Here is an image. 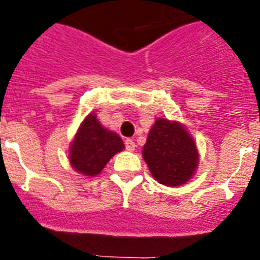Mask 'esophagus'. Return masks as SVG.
Here are the masks:
<instances>
[{
    "instance_id": "34e87169",
    "label": "esophagus",
    "mask_w": 260,
    "mask_h": 260,
    "mask_svg": "<svg viewBox=\"0 0 260 260\" xmlns=\"http://www.w3.org/2000/svg\"><path fill=\"white\" fill-rule=\"evenodd\" d=\"M135 147H136V144H135V142L132 140V139H126L125 140V148L128 151H134Z\"/></svg>"
}]
</instances>
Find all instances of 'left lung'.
<instances>
[{"label": "left lung", "instance_id": "left-lung-1", "mask_svg": "<svg viewBox=\"0 0 260 260\" xmlns=\"http://www.w3.org/2000/svg\"><path fill=\"white\" fill-rule=\"evenodd\" d=\"M143 159L152 177L165 186L185 185L197 171V144L179 121L158 117L143 147Z\"/></svg>", "mask_w": 260, "mask_h": 260}]
</instances>
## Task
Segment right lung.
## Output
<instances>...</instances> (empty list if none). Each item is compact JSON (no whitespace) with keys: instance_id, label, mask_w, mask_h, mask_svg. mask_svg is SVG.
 I'll return each instance as SVG.
<instances>
[{"instance_id":"1","label":"right lung","mask_w":260,"mask_h":260,"mask_svg":"<svg viewBox=\"0 0 260 260\" xmlns=\"http://www.w3.org/2000/svg\"><path fill=\"white\" fill-rule=\"evenodd\" d=\"M124 148L121 138L113 131L106 129L95 113H89L71 142L69 162L81 175L97 177L106 163Z\"/></svg>"}]
</instances>
